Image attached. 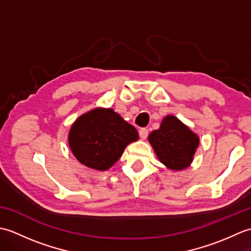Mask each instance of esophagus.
Returning <instances> with one entry per match:
<instances>
[{
    "instance_id": "obj_1",
    "label": "esophagus",
    "mask_w": 251,
    "mask_h": 251,
    "mask_svg": "<svg viewBox=\"0 0 251 251\" xmlns=\"http://www.w3.org/2000/svg\"><path fill=\"white\" fill-rule=\"evenodd\" d=\"M148 134H149V131H148L147 128H141L139 130V136H140L141 139H146V138L148 137Z\"/></svg>"
}]
</instances>
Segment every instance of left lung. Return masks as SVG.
I'll return each mask as SVG.
<instances>
[{
  "instance_id": "obj_1",
  "label": "left lung",
  "mask_w": 251,
  "mask_h": 251,
  "mask_svg": "<svg viewBox=\"0 0 251 251\" xmlns=\"http://www.w3.org/2000/svg\"><path fill=\"white\" fill-rule=\"evenodd\" d=\"M148 139L158 161L173 172L188 168L200 145V137L174 115L165 116Z\"/></svg>"
}]
</instances>
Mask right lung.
<instances>
[{"instance_id":"obj_1","label":"right lung","mask_w":251,"mask_h":251,"mask_svg":"<svg viewBox=\"0 0 251 251\" xmlns=\"http://www.w3.org/2000/svg\"><path fill=\"white\" fill-rule=\"evenodd\" d=\"M139 139L134 126L111 108H95L73 123L68 142L85 166L104 172L117 162L125 148Z\"/></svg>"}]
</instances>
